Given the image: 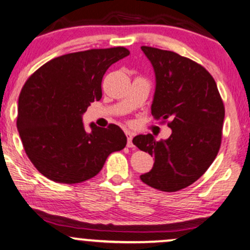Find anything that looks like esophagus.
I'll return each instance as SVG.
<instances>
[{
	"label": "esophagus",
	"mask_w": 250,
	"mask_h": 250,
	"mask_svg": "<svg viewBox=\"0 0 250 250\" xmlns=\"http://www.w3.org/2000/svg\"><path fill=\"white\" fill-rule=\"evenodd\" d=\"M127 135V146L129 148H134V143H133V134L130 133V131H127L125 133Z\"/></svg>",
	"instance_id": "1"
}]
</instances>
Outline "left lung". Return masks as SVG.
<instances>
[{
  "label": "left lung",
  "instance_id": "obj_1",
  "mask_svg": "<svg viewBox=\"0 0 250 250\" xmlns=\"http://www.w3.org/2000/svg\"><path fill=\"white\" fill-rule=\"evenodd\" d=\"M141 49L156 77L151 115L162 122L170 119L173 133L160 141L151 134L134 137L140 150L155 157L153 169L140 179L173 193L193 185L213 163L221 147L225 105L213 76L199 63L174 51Z\"/></svg>",
  "mask_w": 250,
  "mask_h": 250
}]
</instances>
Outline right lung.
Wrapping results in <instances>:
<instances>
[{
    "label": "right lung",
    "instance_id": "1",
    "mask_svg": "<svg viewBox=\"0 0 250 250\" xmlns=\"http://www.w3.org/2000/svg\"><path fill=\"white\" fill-rule=\"evenodd\" d=\"M128 55L125 47L65 54L44 63L24 83L16 125L25 154L43 176L68 185L83 182L125 147L119 125L91 123L87 131L82 115L101 100L108 68Z\"/></svg>",
    "mask_w": 250,
    "mask_h": 250
}]
</instances>
